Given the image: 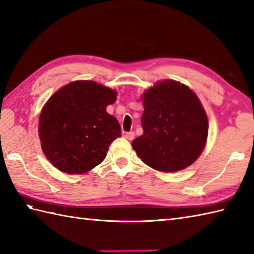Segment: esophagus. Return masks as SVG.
<instances>
[{
	"instance_id": "1",
	"label": "esophagus",
	"mask_w": 254,
	"mask_h": 254,
	"mask_svg": "<svg viewBox=\"0 0 254 254\" xmlns=\"http://www.w3.org/2000/svg\"><path fill=\"white\" fill-rule=\"evenodd\" d=\"M125 138L128 140H132L134 138V132L133 131H129L125 133Z\"/></svg>"
}]
</instances>
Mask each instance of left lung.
Listing matches in <instances>:
<instances>
[{
	"mask_svg": "<svg viewBox=\"0 0 254 254\" xmlns=\"http://www.w3.org/2000/svg\"><path fill=\"white\" fill-rule=\"evenodd\" d=\"M141 117L143 133L132 148L146 165L177 172L198 159L207 138L208 123L198 97L174 80L145 91Z\"/></svg>",
	"mask_w": 254,
	"mask_h": 254,
	"instance_id": "8db88e82",
	"label": "left lung"
}]
</instances>
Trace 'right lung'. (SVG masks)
<instances>
[{"label": "right lung", "mask_w": 254, "mask_h": 254, "mask_svg": "<svg viewBox=\"0 0 254 254\" xmlns=\"http://www.w3.org/2000/svg\"><path fill=\"white\" fill-rule=\"evenodd\" d=\"M116 93L94 81H74L49 99L39 121L44 155L61 172L83 174L102 162L121 125L106 112Z\"/></svg>", "instance_id": "add662e5"}]
</instances>
